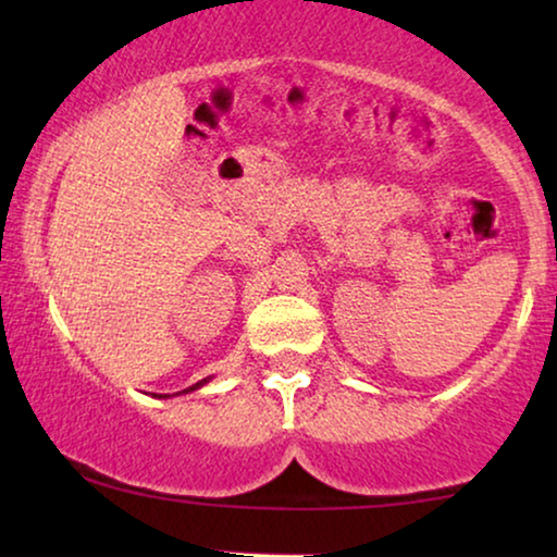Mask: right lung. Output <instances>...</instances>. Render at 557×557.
Masks as SVG:
<instances>
[{
    "instance_id": "obj_1",
    "label": "right lung",
    "mask_w": 557,
    "mask_h": 557,
    "mask_svg": "<svg viewBox=\"0 0 557 557\" xmlns=\"http://www.w3.org/2000/svg\"><path fill=\"white\" fill-rule=\"evenodd\" d=\"M205 383H208V380H200V383H195V385H189V387H187V391H197V387H200V385H205ZM187 391H182V393H187Z\"/></svg>"
}]
</instances>
